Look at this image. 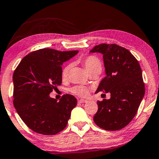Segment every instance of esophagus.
Here are the masks:
<instances>
[{"label": "esophagus", "mask_w": 159, "mask_h": 159, "mask_svg": "<svg viewBox=\"0 0 159 159\" xmlns=\"http://www.w3.org/2000/svg\"><path fill=\"white\" fill-rule=\"evenodd\" d=\"M86 102H88L87 100H84V99H80L78 101V103H86Z\"/></svg>", "instance_id": "34e87169"}]
</instances>
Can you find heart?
I'll use <instances>...</instances> for the list:
<instances>
[{
  "mask_svg": "<svg viewBox=\"0 0 159 159\" xmlns=\"http://www.w3.org/2000/svg\"><path fill=\"white\" fill-rule=\"evenodd\" d=\"M79 61L84 66L88 74L93 71H101L102 64L101 60L97 56L90 55L79 58ZM71 66V64H66L62 69L61 78L63 80L68 79L69 72H70ZM70 91L73 94L80 97H86L89 94V88L85 86L76 85L70 89Z\"/></svg>",
  "mask_w": 159,
  "mask_h": 159,
  "instance_id": "b5f03b06",
  "label": "heart"
}]
</instances>
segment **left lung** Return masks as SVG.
<instances>
[{
    "instance_id": "left-lung-1",
    "label": "left lung",
    "mask_w": 159,
    "mask_h": 159,
    "mask_svg": "<svg viewBox=\"0 0 159 159\" xmlns=\"http://www.w3.org/2000/svg\"><path fill=\"white\" fill-rule=\"evenodd\" d=\"M90 52L103 54L106 76L96 92L111 93V98L98 101L95 123L106 130L114 131L126 127L138 112L145 95L142 70L136 58L125 48L102 43Z\"/></svg>"
}]
</instances>
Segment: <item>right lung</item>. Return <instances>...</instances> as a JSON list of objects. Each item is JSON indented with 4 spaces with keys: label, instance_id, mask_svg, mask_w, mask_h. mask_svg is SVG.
<instances>
[{
    "label": "right lung",
    "instance_id": "1",
    "mask_svg": "<svg viewBox=\"0 0 159 159\" xmlns=\"http://www.w3.org/2000/svg\"><path fill=\"white\" fill-rule=\"evenodd\" d=\"M78 51L42 48L22 58L13 75V103L26 125L32 131L53 135L66 127L77 99L66 94L60 101L49 94L61 84V65Z\"/></svg>",
    "mask_w": 159,
    "mask_h": 159
}]
</instances>
